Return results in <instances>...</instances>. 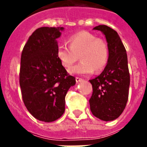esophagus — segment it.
<instances>
[{
  "label": "esophagus",
  "instance_id": "34e87169",
  "mask_svg": "<svg viewBox=\"0 0 147 147\" xmlns=\"http://www.w3.org/2000/svg\"><path fill=\"white\" fill-rule=\"evenodd\" d=\"M76 82L78 83V82H82V78H78V77H76Z\"/></svg>",
  "mask_w": 147,
  "mask_h": 147
}]
</instances>
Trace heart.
<instances>
[{"mask_svg": "<svg viewBox=\"0 0 147 147\" xmlns=\"http://www.w3.org/2000/svg\"><path fill=\"white\" fill-rule=\"evenodd\" d=\"M69 47L60 43L57 47V57L65 69H69L77 61L79 64L69 70L72 75L87 76L95 70L100 72L105 69L109 58V48L106 41L87 31H82L68 39Z\"/></svg>", "mask_w": 147, "mask_h": 147, "instance_id": "obj_1", "label": "heart"}]
</instances>
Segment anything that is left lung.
<instances>
[{"label":"left lung","instance_id":"obj_1","mask_svg":"<svg viewBox=\"0 0 147 147\" xmlns=\"http://www.w3.org/2000/svg\"><path fill=\"white\" fill-rule=\"evenodd\" d=\"M102 32L109 48V58L104 71L89 80L93 92L89 100L94 116L105 121H114L125 108L128 100L130 73L125 47L116 31L106 25L94 27Z\"/></svg>","mask_w":147,"mask_h":147}]
</instances>
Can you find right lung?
<instances>
[{"label":"right lung","mask_w":147,"mask_h":147,"mask_svg":"<svg viewBox=\"0 0 147 147\" xmlns=\"http://www.w3.org/2000/svg\"><path fill=\"white\" fill-rule=\"evenodd\" d=\"M63 27H40L29 37L21 54L20 85L22 98L35 118L53 122L65 111V98L76 78L57 57V39Z\"/></svg>","instance_id":"1"}]
</instances>
